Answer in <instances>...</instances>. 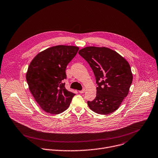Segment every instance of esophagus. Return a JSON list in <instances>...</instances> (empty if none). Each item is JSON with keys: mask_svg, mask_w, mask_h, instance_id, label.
Instances as JSON below:
<instances>
[{"mask_svg": "<svg viewBox=\"0 0 158 158\" xmlns=\"http://www.w3.org/2000/svg\"><path fill=\"white\" fill-rule=\"evenodd\" d=\"M85 89L84 88V89H82L81 91H79V92L80 93H84L85 92Z\"/></svg>", "mask_w": 158, "mask_h": 158, "instance_id": "obj_1", "label": "esophagus"}]
</instances>
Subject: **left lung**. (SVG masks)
<instances>
[{"label": "left lung", "mask_w": 158, "mask_h": 158, "mask_svg": "<svg viewBox=\"0 0 158 158\" xmlns=\"http://www.w3.org/2000/svg\"><path fill=\"white\" fill-rule=\"evenodd\" d=\"M79 54L91 67L98 85L95 99L88 102L89 107L101 114L114 112L128 95L132 82L130 65L117 52L106 47H88Z\"/></svg>", "instance_id": "8db88e82"}]
</instances>
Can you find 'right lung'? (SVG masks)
<instances>
[{
	"label": "right lung",
	"instance_id": "right-lung-1",
	"mask_svg": "<svg viewBox=\"0 0 158 158\" xmlns=\"http://www.w3.org/2000/svg\"><path fill=\"white\" fill-rule=\"evenodd\" d=\"M79 50L74 46L57 45L39 53L26 73L29 89L45 111L59 114L69 106L74 93L65 88V69Z\"/></svg>",
	"mask_w": 158,
	"mask_h": 158
}]
</instances>
